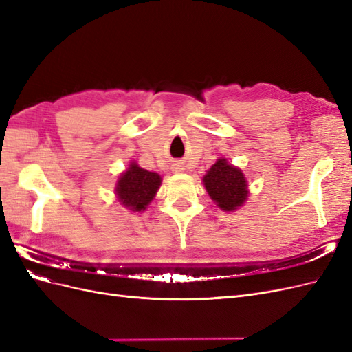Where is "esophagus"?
Returning a JSON list of instances; mask_svg holds the SVG:
<instances>
[{
	"label": "esophagus",
	"instance_id": "obj_1",
	"mask_svg": "<svg viewBox=\"0 0 352 352\" xmlns=\"http://www.w3.org/2000/svg\"><path fill=\"white\" fill-rule=\"evenodd\" d=\"M182 170H184V167H182V166H180V164H175V166H173V172H175V173H179V172H182Z\"/></svg>",
	"mask_w": 352,
	"mask_h": 352
}]
</instances>
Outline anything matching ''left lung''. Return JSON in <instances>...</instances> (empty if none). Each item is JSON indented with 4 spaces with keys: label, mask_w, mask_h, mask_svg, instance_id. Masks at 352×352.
Wrapping results in <instances>:
<instances>
[{
    "label": "left lung",
    "mask_w": 352,
    "mask_h": 352,
    "mask_svg": "<svg viewBox=\"0 0 352 352\" xmlns=\"http://www.w3.org/2000/svg\"><path fill=\"white\" fill-rule=\"evenodd\" d=\"M204 185L208 195L225 211H233L241 207L247 199V180L239 168L229 164L225 158L217 163L204 176Z\"/></svg>",
    "instance_id": "1"
}]
</instances>
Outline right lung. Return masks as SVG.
Wrapping results in <instances>:
<instances>
[{"label": "right lung", "mask_w": 352, "mask_h": 352, "mask_svg": "<svg viewBox=\"0 0 352 352\" xmlns=\"http://www.w3.org/2000/svg\"><path fill=\"white\" fill-rule=\"evenodd\" d=\"M160 184L162 177L157 173L132 163L119 177L116 192L124 207H129L132 211H144L155 197Z\"/></svg>", "instance_id": "1"}]
</instances>
